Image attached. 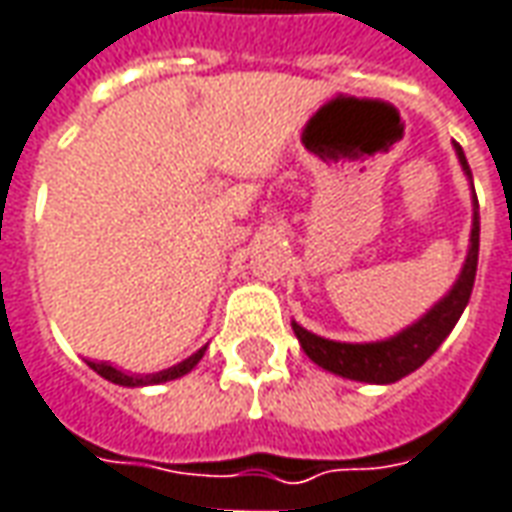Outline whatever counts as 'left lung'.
<instances>
[{"mask_svg":"<svg viewBox=\"0 0 512 512\" xmlns=\"http://www.w3.org/2000/svg\"><path fill=\"white\" fill-rule=\"evenodd\" d=\"M456 155H459L465 175L470 178V167H467L465 152L459 144H456ZM476 209H479V201L473 192V229H470V249H467L462 274L453 283V289L425 317H419L414 326L402 328L397 337H388L379 343H337V340L317 337L303 326L291 323L309 360L337 377L374 382V385H388V382H397L416 371L453 331L456 320L462 317L467 300H470L473 280H476V263H479V212Z\"/></svg>","mask_w":512,"mask_h":512,"instance_id":"1","label":"left lung"}]
</instances>
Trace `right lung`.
Returning <instances> with one entry per match:
<instances>
[{"label":"right lung","instance_id":"add662e5","mask_svg":"<svg viewBox=\"0 0 512 512\" xmlns=\"http://www.w3.org/2000/svg\"><path fill=\"white\" fill-rule=\"evenodd\" d=\"M203 351L206 348H201V351H195L189 360L178 362V365H172V368H167V371H158V374H147V377H138V374H124V371H118V368H113L110 362H90L87 360V365L96 371V374H101L104 379H110V382H115V385H127V388H138V385H158V382H169V379H178L184 377V374H189L198 362H201Z\"/></svg>","mask_w":512,"mask_h":512}]
</instances>
